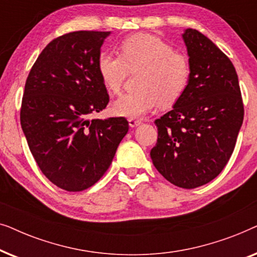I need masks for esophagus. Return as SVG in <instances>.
<instances>
[{
    "label": "esophagus",
    "instance_id": "esophagus-1",
    "mask_svg": "<svg viewBox=\"0 0 257 257\" xmlns=\"http://www.w3.org/2000/svg\"><path fill=\"white\" fill-rule=\"evenodd\" d=\"M140 124H142V120H139V119H135V118L128 119V125L131 126V127H136V126H138Z\"/></svg>",
    "mask_w": 257,
    "mask_h": 257
}]
</instances>
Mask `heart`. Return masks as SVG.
I'll return each mask as SVG.
<instances>
[{"label":"heart","mask_w":257,"mask_h":257,"mask_svg":"<svg viewBox=\"0 0 257 257\" xmlns=\"http://www.w3.org/2000/svg\"><path fill=\"white\" fill-rule=\"evenodd\" d=\"M97 69L104 86L119 93L128 70L140 69L137 76L139 89L122 94L112 105L115 114L142 117L160 103L168 106L184 96L191 77L188 59L167 42L152 35L137 34L119 44V56L103 51Z\"/></svg>","instance_id":"1"}]
</instances>
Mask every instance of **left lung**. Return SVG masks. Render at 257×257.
<instances>
[{"label":"left lung","mask_w":257,"mask_h":257,"mask_svg":"<svg viewBox=\"0 0 257 257\" xmlns=\"http://www.w3.org/2000/svg\"><path fill=\"white\" fill-rule=\"evenodd\" d=\"M191 77L184 96L157 119L154 167L178 187L208 184L226 166L243 121L238 78L230 59L195 29L184 35Z\"/></svg>","instance_id":"left-lung-1"}]
</instances>
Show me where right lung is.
<instances>
[{"instance_id": "add662e5", "label": "right lung", "mask_w": 257, "mask_h": 257, "mask_svg": "<svg viewBox=\"0 0 257 257\" xmlns=\"http://www.w3.org/2000/svg\"><path fill=\"white\" fill-rule=\"evenodd\" d=\"M110 31H73L52 40L28 76L21 126L45 177L68 192L91 187L110 167L128 131L124 117L90 119L110 100L97 69Z\"/></svg>"}]
</instances>
